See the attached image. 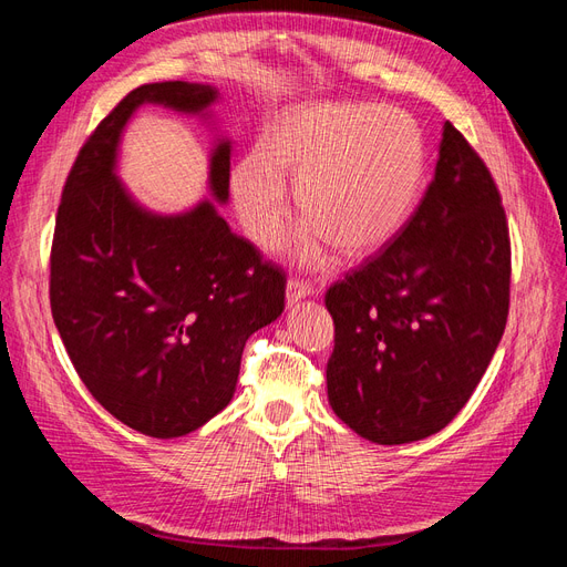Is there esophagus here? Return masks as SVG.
Listing matches in <instances>:
<instances>
[{"label": "esophagus", "instance_id": "esophagus-1", "mask_svg": "<svg viewBox=\"0 0 567 567\" xmlns=\"http://www.w3.org/2000/svg\"><path fill=\"white\" fill-rule=\"evenodd\" d=\"M310 296H315V286L310 281L288 279V284H286V302H288V307L296 305L302 298H310Z\"/></svg>", "mask_w": 567, "mask_h": 567}]
</instances>
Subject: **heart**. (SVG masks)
<instances>
[{
  "instance_id": "b5f03b06",
  "label": "heart",
  "mask_w": 567,
  "mask_h": 567,
  "mask_svg": "<svg viewBox=\"0 0 567 567\" xmlns=\"http://www.w3.org/2000/svg\"><path fill=\"white\" fill-rule=\"evenodd\" d=\"M425 173V136L402 109L367 101H326L286 111L265 148L236 163L231 194L250 241L271 248L288 221V186L307 225L300 262L321 265L331 241L346 255H369L394 238L414 210Z\"/></svg>"
}]
</instances>
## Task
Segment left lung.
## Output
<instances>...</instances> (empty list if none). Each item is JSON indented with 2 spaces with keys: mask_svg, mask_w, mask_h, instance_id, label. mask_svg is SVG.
<instances>
[{
  "mask_svg": "<svg viewBox=\"0 0 567 567\" xmlns=\"http://www.w3.org/2000/svg\"><path fill=\"white\" fill-rule=\"evenodd\" d=\"M508 221L487 165L450 120L435 177L385 248L326 290L336 416L379 444L442 431L506 329Z\"/></svg>",
  "mask_w": 567,
  "mask_h": 567,
  "instance_id": "8db88e82",
  "label": "left lung"
}]
</instances>
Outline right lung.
Segmentation results:
<instances>
[{"label": "right lung", "instance_id": "add662e5", "mask_svg": "<svg viewBox=\"0 0 567 567\" xmlns=\"http://www.w3.org/2000/svg\"><path fill=\"white\" fill-rule=\"evenodd\" d=\"M210 84L153 82L99 123L65 179L49 260L51 317L92 398L148 437H182L225 409L246 340L284 312L286 274L236 236L210 200L144 210L115 175L123 127L142 104L203 113ZM229 142L210 192L229 198Z\"/></svg>", "mask_w": 567, "mask_h": 567}]
</instances>
